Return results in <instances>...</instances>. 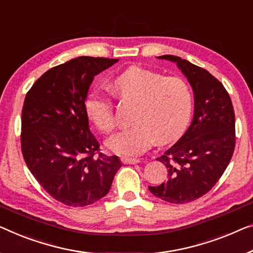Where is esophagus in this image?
Instances as JSON below:
<instances>
[{"label": "esophagus", "mask_w": 253, "mask_h": 253, "mask_svg": "<svg viewBox=\"0 0 253 253\" xmlns=\"http://www.w3.org/2000/svg\"><path fill=\"white\" fill-rule=\"evenodd\" d=\"M122 163L125 165H135V164H138L139 160L133 159V158H122Z\"/></svg>", "instance_id": "obj_1"}]
</instances>
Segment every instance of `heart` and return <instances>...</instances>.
<instances>
[{
    "label": "heart",
    "mask_w": 253,
    "mask_h": 253,
    "mask_svg": "<svg viewBox=\"0 0 253 253\" xmlns=\"http://www.w3.org/2000/svg\"><path fill=\"white\" fill-rule=\"evenodd\" d=\"M116 94L136 103L134 125L107 142L108 148L120 156L135 157L148 150L154 141L168 143L176 139L190 122L193 96L190 86L179 77L133 66L111 83ZM85 111L95 127L104 134L116 129L114 102L99 92L89 93Z\"/></svg>",
    "instance_id": "heart-1"
}]
</instances>
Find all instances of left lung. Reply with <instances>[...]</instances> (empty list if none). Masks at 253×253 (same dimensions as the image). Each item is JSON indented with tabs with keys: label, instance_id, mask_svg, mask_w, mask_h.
Returning <instances> with one entry per match:
<instances>
[{
	"label": "left lung",
	"instance_id": "obj_1",
	"mask_svg": "<svg viewBox=\"0 0 253 253\" xmlns=\"http://www.w3.org/2000/svg\"><path fill=\"white\" fill-rule=\"evenodd\" d=\"M160 59L176 62L194 92V117L186 133L157 158L168 179L149 186L154 197L174 205L194 201L214 186L227 168L235 148V114L224 85L208 70L175 55Z\"/></svg>",
	"mask_w": 253,
	"mask_h": 253
}]
</instances>
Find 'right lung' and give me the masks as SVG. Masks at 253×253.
Segmentation results:
<instances>
[{
  "mask_svg": "<svg viewBox=\"0 0 253 253\" xmlns=\"http://www.w3.org/2000/svg\"><path fill=\"white\" fill-rule=\"evenodd\" d=\"M118 60L79 56L44 73L26 94L21 152L30 172L56 201L86 207L110 190L122 167L90 133L85 100L90 83Z\"/></svg>",
  "mask_w": 253,
  "mask_h": 253,
  "instance_id": "1",
  "label": "right lung"
}]
</instances>
